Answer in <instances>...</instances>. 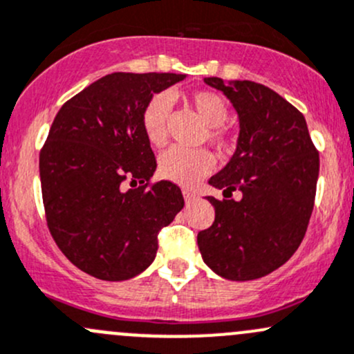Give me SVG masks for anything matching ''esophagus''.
<instances>
[{
  "instance_id": "34e87169",
  "label": "esophagus",
  "mask_w": 354,
  "mask_h": 354,
  "mask_svg": "<svg viewBox=\"0 0 354 354\" xmlns=\"http://www.w3.org/2000/svg\"><path fill=\"white\" fill-rule=\"evenodd\" d=\"M183 196H185V200H187V203H192V202H195V200L198 198V196H196V193H193V192H188V189H185V192H183Z\"/></svg>"
}]
</instances>
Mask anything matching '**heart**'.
I'll use <instances>...</instances> for the list:
<instances>
[{
    "label": "heart",
    "mask_w": 354,
    "mask_h": 354,
    "mask_svg": "<svg viewBox=\"0 0 354 354\" xmlns=\"http://www.w3.org/2000/svg\"><path fill=\"white\" fill-rule=\"evenodd\" d=\"M189 105L207 125L203 140L217 151L229 152L234 149L236 139L225 122L229 120V105L218 93L195 91L189 95ZM173 100L167 93H156L147 100L140 115L144 136L152 146H162L167 139V122H169ZM214 156L205 149L171 147L159 158V173L166 180L183 187H193L203 176L214 169Z\"/></svg>",
    "instance_id": "obj_1"
}]
</instances>
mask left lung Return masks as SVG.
I'll return each instance as SVG.
<instances>
[{
	"instance_id": "1",
	"label": "left lung",
	"mask_w": 354,
	"mask_h": 354,
	"mask_svg": "<svg viewBox=\"0 0 354 354\" xmlns=\"http://www.w3.org/2000/svg\"><path fill=\"white\" fill-rule=\"evenodd\" d=\"M221 89L239 115V139L232 159L208 180L241 200L207 196L215 221L200 230L203 261L222 278L248 281L285 265L302 243L319 178V152L307 122L277 91L252 81L205 77Z\"/></svg>"
}]
</instances>
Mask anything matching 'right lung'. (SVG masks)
Here are the masks:
<instances>
[{"mask_svg":"<svg viewBox=\"0 0 354 354\" xmlns=\"http://www.w3.org/2000/svg\"><path fill=\"white\" fill-rule=\"evenodd\" d=\"M173 73H111L68 100L40 151L47 227L84 273L122 281L154 261L158 234L185 205L180 187L156 181V156L140 115ZM129 180L131 188H124Z\"/></svg>","mask_w":354,"mask_h":354,"instance_id":"obj_1","label":"right lung"}]
</instances>
